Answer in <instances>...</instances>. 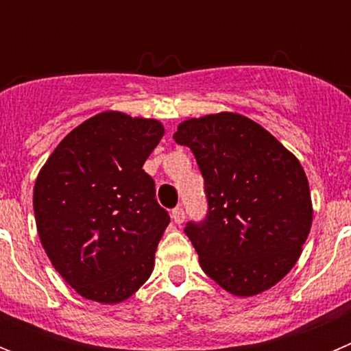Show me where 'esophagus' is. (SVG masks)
I'll return each instance as SVG.
<instances>
[{"label":"esophagus","instance_id":"esophagus-1","mask_svg":"<svg viewBox=\"0 0 351 351\" xmlns=\"http://www.w3.org/2000/svg\"><path fill=\"white\" fill-rule=\"evenodd\" d=\"M172 221L176 223V225H181V223L184 221V210H182L181 207H176V209L172 210Z\"/></svg>","mask_w":351,"mask_h":351}]
</instances>
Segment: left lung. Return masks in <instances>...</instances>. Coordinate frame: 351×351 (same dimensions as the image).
Returning a JSON list of instances; mask_svg holds the SVG:
<instances>
[{
	"label": "left lung",
	"mask_w": 351,
	"mask_h": 351,
	"mask_svg": "<svg viewBox=\"0 0 351 351\" xmlns=\"http://www.w3.org/2000/svg\"><path fill=\"white\" fill-rule=\"evenodd\" d=\"M173 141L193 151L206 181L207 218L184 228L204 272L235 297L280 283L313 223L300 161L263 126L235 112L182 121Z\"/></svg>",
	"instance_id": "8db88e82"
}]
</instances>
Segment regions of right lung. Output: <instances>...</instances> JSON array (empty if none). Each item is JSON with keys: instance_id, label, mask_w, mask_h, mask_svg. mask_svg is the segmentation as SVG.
I'll use <instances>...</instances> for the list:
<instances>
[{"instance_id": "1", "label": "right lung", "mask_w": 351, "mask_h": 351, "mask_svg": "<svg viewBox=\"0 0 351 351\" xmlns=\"http://www.w3.org/2000/svg\"><path fill=\"white\" fill-rule=\"evenodd\" d=\"M165 135L158 119L105 110L58 144L33 188L36 230L80 297L119 304L149 280L170 216L142 165Z\"/></svg>"}]
</instances>
